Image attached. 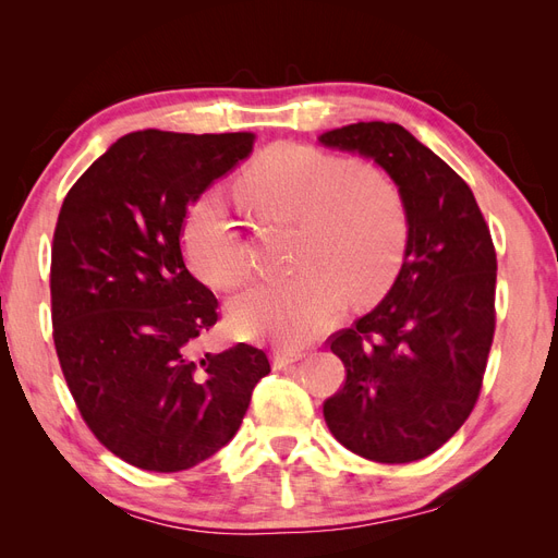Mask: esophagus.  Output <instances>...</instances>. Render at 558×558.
I'll use <instances>...</instances> for the list:
<instances>
[{"label":"esophagus","mask_w":558,"mask_h":558,"mask_svg":"<svg viewBox=\"0 0 558 558\" xmlns=\"http://www.w3.org/2000/svg\"><path fill=\"white\" fill-rule=\"evenodd\" d=\"M302 356H305V353H302V351H293V349H277V351L272 353V365H275L277 369H281V367H289V365L298 363Z\"/></svg>","instance_id":"34e87169"}]
</instances>
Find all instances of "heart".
<instances>
[{
	"mask_svg": "<svg viewBox=\"0 0 558 558\" xmlns=\"http://www.w3.org/2000/svg\"><path fill=\"white\" fill-rule=\"evenodd\" d=\"M238 195L263 218L295 221L300 267L232 298L230 320L240 332L302 347L342 314L347 293L373 300L393 279L408 242V209L381 167L277 144L242 172ZM183 251L214 289H234L248 275L246 240L216 191L199 195L185 214Z\"/></svg>",
	"mask_w": 558,
	"mask_h": 558,
	"instance_id": "b5f03b06",
	"label": "heart"
}]
</instances>
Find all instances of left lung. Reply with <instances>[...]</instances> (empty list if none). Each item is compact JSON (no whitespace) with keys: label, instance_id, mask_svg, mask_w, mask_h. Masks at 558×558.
<instances>
[{"label":"left lung","instance_id":"left-lung-1","mask_svg":"<svg viewBox=\"0 0 558 558\" xmlns=\"http://www.w3.org/2000/svg\"><path fill=\"white\" fill-rule=\"evenodd\" d=\"M328 148L373 158L408 209V246L391 291L330 337L347 369L324 402L335 440L377 463L440 449L480 398L496 330V248L470 185L398 123L324 132Z\"/></svg>","mask_w":558,"mask_h":558}]
</instances>
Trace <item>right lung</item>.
Segmentation results:
<instances>
[{
  "instance_id": "1",
  "label": "right lung",
  "mask_w": 558,
  "mask_h": 558,
  "mask_svg": "<svg viewBox=\"0 0 558 558\" xmlns=\"http://www.w3.org/2000/svg\"><path fill=\"white\" fill-rule=\"evenodd\" d=\"M256 134L140 130L66 193L50 251L60 367L93 435L148 472L189 470L240 430L263 349L197 356L218 300L183 263L185 211L244 160Z\"/></svg>"
}]
</instances>
